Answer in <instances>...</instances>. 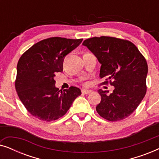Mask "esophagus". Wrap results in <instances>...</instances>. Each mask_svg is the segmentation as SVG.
Returning a JSON list of instances; mask_svg holds the SVG:
<instances>
[{
  "instance_id": "obj_1",
  "label": "esophagus",
  "mask_w": 159,
  "mask_h": 159,
  "mask_svg": "<svg viewBox=\"0 0 159 159\" xmlns=\"http://www.w3.org/2000/svg\"><path fill=\"white\" fill-rule=\"evenodd\" d=\"M82 93H84V94H89V93H92V90H86V89H82Z\"/></svg>"
}]
</instances>
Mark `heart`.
Listing matches in <instances>:
<instances>
[{
  "instance_id": "obj_1",
  "label": "heart",
  "mask_w": 159,
  "mask_h": 159,
  "mask_svg": "<svg viewBox=\"0 0 159 159\" xmlns=\"http://www.w3.org/2000/svg\"><path fill=\"white\" fill-rule=\"evenodd\" d=\"M88 84V82H84V84H85V85H87V84Z\"/></svg>"
}]
</instances>
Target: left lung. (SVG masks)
Instances as JSON below:
<instances>
[{"label": "left lung", "mask_w": 159, "mask_h": 159, "mask_svg": "<svg viewBox=\"0 0 159 159\" xmlns=\"http://www.w3.org/2000/svg\"><path fill=\"white\" fill-rule=\"evenodd\" d=\"M101 64V84L114 86L110 95L98 90L101 101L96 106L100 116L110 121L130 116L145 97L147 90L148 64L143 54L132 42L114 37H94L82 43Z\"/></svg>", "instance_id": "8db88e82"}]
</instances>
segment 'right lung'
<instances>
[{
	"label": "right lung",
	"mask_w": 159,
	"mask_h": 159,
	"mask_svg": "<svg viewBox=\"0 0 159 159\" xmlns=\"http://www.w3.org/2000/svg\"><path fill=\"white\" fill-rule=\"evenodd\" d=\"M82 39L53 37L40 40L24 53L17 64L15 88L30 114L45 121L64 116L81 90L71 86L55 87V74L63 71L65 56L75 49Z\"/></svg>",
	"instance_id": "obj_1"
}]
</instances>
